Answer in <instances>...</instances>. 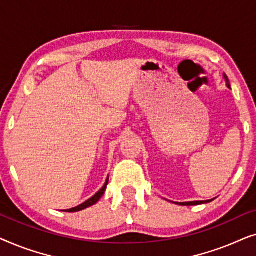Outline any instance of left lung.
Here are the masks:
<instances>
[{"instance_id": "8db88e82", "label": "left lung", "mask_w": 256, "mask_h": 256, "mask_svg": "<svg viewBox=\"0 0 256 256\" xmlns=\"http://www.w3.org/2000/svg\"><path fill=\"white\" fill-rule=\"evenodd\" d=\"M224 79H225L226 82V85L228 88H230V82H228V78H227L226 74H224ZM213 199H210V200H200V202H174V204H178V205H183V206H192V205H199V204H206V202H212Z\"/></svg>"}]
</instances>
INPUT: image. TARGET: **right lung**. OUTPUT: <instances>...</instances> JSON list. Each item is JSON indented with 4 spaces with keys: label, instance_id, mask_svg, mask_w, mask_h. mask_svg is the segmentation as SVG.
<instances>
[{
    "label": "right lung",
    "instance_id": "right-lung-1",
    "mask_svg": "<svg viewBox=\"0 0 256 256\" xmlns=\"http://www.w3.org/2000/svg\"><path fill=\"white\" fill-rule=\"evenodd\" d=\"M107 184H108V177H107V180H106V183H104V186L101 188L100 190L98 191L96 194H94L92 198H90L88 200H86L85 202H82V204H80L79 206H76V208H70V210H65V211L66 212H78V211H82V210H85L87 208H90V206H92L94 204H96V202H99V199L102 197V194H104V191H106Z\"/></svg>",
    "mask_w": 256,
    "mask_h": 256
}]
</instances>
